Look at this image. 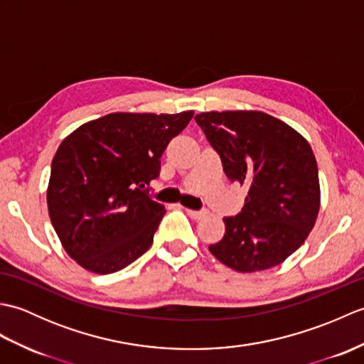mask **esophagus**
Returning <instances> with one entry per match:
<instances>
[{"label": "esophagus", "instance_id": "34e87169", "mask_svg": "<svg viewBox=\"0 0 364 364\" xmlns=\"http://www.w3.org/2000/svg\"><path fill=\"white\" fill-rule=\"evenodd\" d=\"M186 213L191 215L192 219H196V220H200V219H203L205 215L208 214L206 211H196V210H188L186 208Z\"/></svg>", "mask_w": 364, "mask_h": 364}]
</instances>
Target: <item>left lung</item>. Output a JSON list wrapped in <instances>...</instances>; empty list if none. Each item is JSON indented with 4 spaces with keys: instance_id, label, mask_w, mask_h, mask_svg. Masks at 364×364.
<instances>
[{
    "instance_id": "obj_1",
    "label": "left lung",
    "mask_w": 364,
    "mask_h": 364,
    "mask_svg": "<svg viewBox=\"0 0 364 364\" xmlns=\"http://www.w3.org/2000/svg\"><path fill=\"white\" fill-rule=\"evenodd\" d=\"M230 181L249 188L242 211L223 218L225 235L210 245L242 274L275 267L305 242L321 206L318 162L306 139L261 111L196 115Z\"/></svg>"
}]
</instances>
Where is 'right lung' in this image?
Listing matches in <instances>:
<instances>
[{
	"label": "right lung",
	"instance_id": "obj_1",
	"mask_svg": "<svg viewBox=\"0 0 364 364\" xmlns=\"http://www.w3.org/2000/svg\"><path fill=\"white\" fill-rule=\"evenodd\" d=\"M192 115L112 112L60 142L46 203L60 244L82 269L117 272L150 249L166 208L142 188L159 175L162 153Z\"/></svg>",
	"mask_w": 364,
	"mask_h": 364
}]
</instances>
